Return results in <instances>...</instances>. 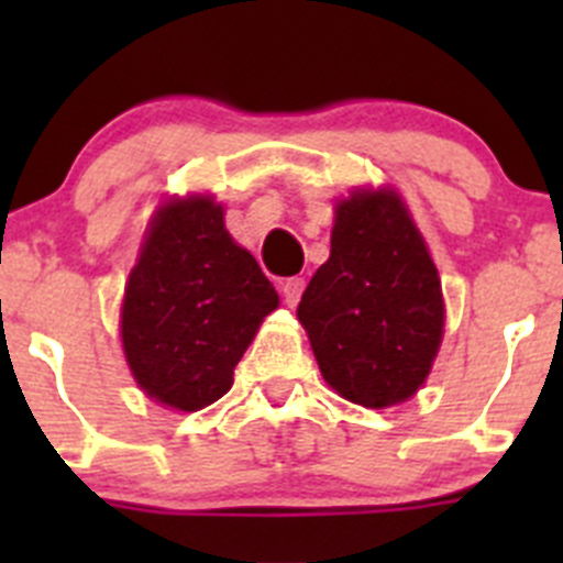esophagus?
Returning a JSON list of instances; mask_svg holds the SVG:
<instances>
[{
  "label": "esophagus",
  "instance_id": "34e87169",
  "mask_svg": "<svg viewBox=\"0 0 563 563\" xmlns=\"http://www.w3.org/2000/svg\"><path fill=\"white\" fill-rule=\"evenodd\" d=\"M302 291H305V277H288V280L283 283V299H286L288 308H297L299 299H302Z\"/></svg>",
  "mask_w": 563,
  "mask_h": 563
}]
</instances>
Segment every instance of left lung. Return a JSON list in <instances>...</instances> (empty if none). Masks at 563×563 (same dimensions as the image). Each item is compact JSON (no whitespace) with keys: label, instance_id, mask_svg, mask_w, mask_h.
I'll list each match as a JSON object with an SVG mask.
<instances>
[{"label":"left lung","instance_id":"obj_1","mask_svg":"<svg viewBox=\"0 0 563 563\" xmlns=\"http://www.w3.org/2000/svg\"><path fill=\"white\" fill-rule=\"evenodd\" d=\"M323 382L387 408L428 378L444 334L441 280L395 190H356L334 209L332 250L297 308Z\"/></svg>","mask_w":563,"mask_h":563}]
</instances>
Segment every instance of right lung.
<instances>
[{
    "mask_svg": "<svg viewBox=\"0 0 563 563\" xmlns=\"http://www.w3.org/2000/svg\"><path fill=\"white\" fill-rule=\"evenodd\" d=\"M277 302L214 198H172L152 218L124 286L122 345L133 378L176 411L220 400Z\"/></svg>",
    "mask_w": 563,
    "mask_h": 563,
    "instance_id": "right-lung-1",
    "label": "right lung"
}]
</instances>
